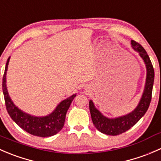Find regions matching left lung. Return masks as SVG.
I'll return each instance as SVG.
<instances>
[{
    "label": "left lung",
    "mask_w": 161,
    "mask_h": 161,
    "mask_svg": "<svg viewBox=\"0 0 161 161\" xmlns=\"http://www.w3.org/2000/svg\"><path fill=\"white\" fill-rule=\"evenodd\" d=\"M131 43L133 49L139 53L145 62L147 71L145 89L137 108L129 114L110 119L103 116L95 108L92 100L90 101V114L94 126L100 132L109 136H118L122 134L133 127L147 111L152 99L153 86L154 82V69L153 64L147 51L139 43L135 40H131Z\"/></svg>",
    "instance_id": "1"
}]
</instances>
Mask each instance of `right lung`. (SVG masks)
Wrapping results in <instances>:
<instances>
[{"mask_svg": "<svg viewBox=\"0 0 161 161\" xmlns=\"http://www.w3.org/2000/svg\"><path fill=\"white\" fill-rule=\"evenodd\" d=\"M9 59L10 58L8 59L6 63L5 70L3 75L2 90L6 109L11 119L23 130L33 136H40V137H49L59 132L64 126L66 113L70 107L73 99L75 97L76 94H74L71 97L61 101L58 105L56 109L47 116L34 117L25 114V112L22 111L17 107L14 106L8 96L7 87H6V72L8 70Z\"/></svg>", "mask_w": 161, "mask_h": 161, "instance_id": "right-lung-1", "label": "right lung"}]
</instances>
